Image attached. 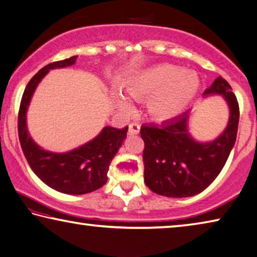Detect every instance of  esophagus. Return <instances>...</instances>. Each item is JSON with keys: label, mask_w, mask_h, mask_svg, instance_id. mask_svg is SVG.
<instances>
[{"label": "esophagus", "mask_w": 257, "mask_h": 257, "mask_svg": "<svg viewBox=\"0 0 257 257\" xmlns=\"http://www.w3.org/2000/svg\"><path fill=\"white\" fill-rule=\"evenodd\" d=\"M141 130V125L136 123V122H133V123L129 124V135H137Z\"/></svg>", "instance_id": "obj_1"}]
</instances>
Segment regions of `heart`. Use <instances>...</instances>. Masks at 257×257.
Returning <instances> with one entry per match:
<instances>
[{"instance_id":"obj_1","label":"heart","mask_w":257,"mask_h":257,"mask_svg":"<svg viewBox=\"0 0 257 257\" xmlns=\"http://www.w3.org/2000/svg\"><path fill=\"white\" fill-rule=\"evenodd\" d=\"M128 92L137 100L146 101V112L157 122H168L184 114L200 92L201 80L194 71L172 64H158L138 72L127 84ZM116 104L130 112L132 101L119 95Z\"/></svg>"}]
</instances>
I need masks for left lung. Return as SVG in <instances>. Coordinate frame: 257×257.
<instances>
[{"label":"left lung","mask_w":257,"mask_h":257,"mask_svg":"<svg viewBox=\"0 0 257 257\" xmlns=\"http://www.w3.org/2000/svg\"><path fill=\"white\" fill-rule=\"evenodd\" d=\"M215 95L225 99L229 121L213 141L199 142L191 136L189 112L161 128L142 125L144 182L154 193L169 198L192 197L208 187L221 173L237 140L239 105L231 85L222 76L202 93L203 97Z\"/></svg>","instance_id":"8db88e82"}]
</instances>
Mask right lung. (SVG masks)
<instances>
[{"label": "right lung", "mask_w": 257, "mask_h": 257, "mask_svg": "<svg viewBox=\"0 0 257 257\" xmlns=\"http://www.w3.org/2000/svg\"><path fill=\"white\" fill-rule=\"evenodd\" d=\"M77 56H73L41 68L24 91L18 114L20 145L32 170L51 189L73 195L92 192L107 182L109 165L128 132V127L116 129L106 125L88 143L64 153L44 150L33 141L27 129L26 114L36 87L49 71L72 66Z\"/></svg>", "instance_id": "obj_1"}]
</instances>
